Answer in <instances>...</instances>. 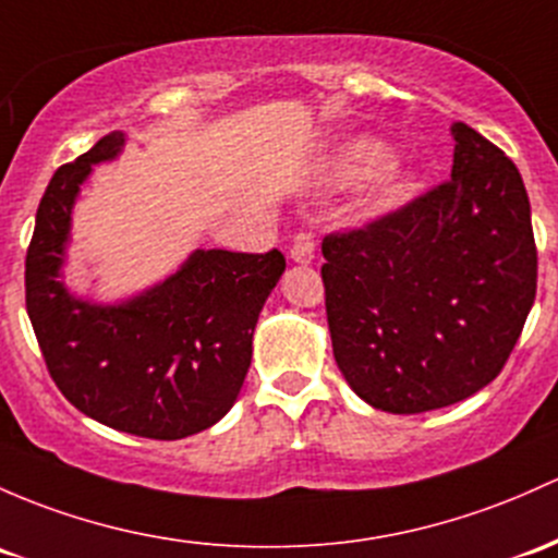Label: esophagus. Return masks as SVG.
Wrapping results in <instances>:
<instances>
[{
    "mask_svg": "<svg viewBox=\"0 0 558 558\" xmlns=\"http://www.w3.org/2000/svg\"><path fill=\"white\" fill-rule=\"evenodd\" d=\"M291 259L296 264H310L315 259V234L313 232H296L294 243H291Z\"/></svg>",
    "mask_w": 558,
    "mask_h": 558,
    "instance_id": "obj_1",
    "label": "esophagus"
}]
</instances>
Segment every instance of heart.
Masks as SVG:
<instances>
[{"label":"heart","mask_w":558,"mask_h":558,"mask_svg":"<svg viewBox=\"0 0 558 558\" xmlns=\"http://www.w3.org/2000/svg\"><path fill=\"white\" fill-rule=\"evenodd\" d=\"M387 157V149L379 141L374 138H361L353 144L342 146V151L337 155V171L342 175H363L372 173L374 168H379ZM414 184V175L407 166L401 162H386L383 173L377 179V197L383 203H396L403 201L409 195Z\"/></svg>","instance_id":"heart-1"}]
</instances>
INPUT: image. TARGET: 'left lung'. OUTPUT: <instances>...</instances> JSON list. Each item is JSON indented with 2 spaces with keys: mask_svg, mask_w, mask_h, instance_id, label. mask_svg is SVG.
I'll return each mask as SVG.
<instances>
[{
  "mask_svg": "<svg viewBox=\"0 0 558 558\" xmlns=\"http://www.w3.org/2000/svg\"><path fill=\"white\" fill-rule=\"evenodd\" d=\"M451 179L324 238L333 357L390 414L451 407L506 366L537 291L530 197L492 141L451 125Z\"/></svg>",
  "mask_w": 558,
  "mask_h": 558,
  "instance_id": "1",
  "label": "left lung"
}]
</instances>
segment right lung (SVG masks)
<instances>
[{
	"label": "right lung",
	"instance_id": "1",
	"mask_svg": "<svg viewBox=\"0 0 558 558\" xmlns=\"http://www.w3.org/2000/svg\"><path fill=\"white\" fill-rule=\"evenodd\" d=\"M114 131L58 168L37 208L26 254V310L52 383L82 414L157 441L216 425L243 387L251 342L286 259L197 248L171 278L120 304L74 296L61 267L72 208L93 166L114 160Z\"/></svg>",
	"mask_w": 558,
	"mask_h": 558
}]
</instances>
